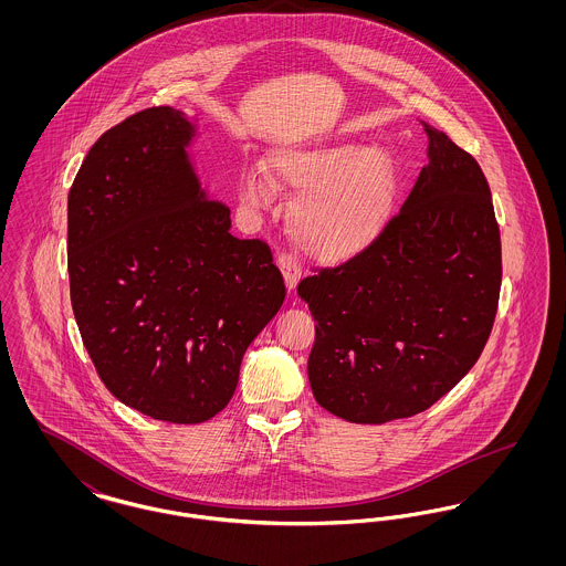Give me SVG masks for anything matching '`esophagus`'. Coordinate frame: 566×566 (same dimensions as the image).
Segmentation results:
<instances>
[{"instance_id":"34e87169","label":"esophagus","mask_w":566,"mask_h":566,"mask_svg":"<svg viewBox=\"0 0 566 566\" xmlns=\"http://www.w3.org/2000/svg\"><path fill=\"white\" fill-rule=\"evenodd\" d=\"M277 268L282 271V275H284V282H286V289L293 293L296 289V284H298V280H301V275H303V265H301V259L293 254V252H280L277 254Z\"/></svg>"}]
</instances>
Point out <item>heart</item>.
Returning <instances> with one entry per match:
<instances>
[{"instance_id": "heart-1", "label": "heart", "mask_w": 566, "mask_h": 566, "mask_svg": "<svg viewBox=\"0 0 566 566\" xmlns=\"http://www.w3.org/2000/svg\"><path fill=\"white\" fill-rule=\"evenodd\" d=\"M268 172L250 167L242 195L263 203L273 187L301 192L291 208V231L316 256L350 259L376 242L395 192V167L379 148L358 144H314L275 150Z\"/></svg>"}]
</instances>
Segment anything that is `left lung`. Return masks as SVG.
<instances>
[{
    "label": "left lung",
    "instance_id": "8db88e82",
    "mask_svg": "<svg viewBox=\"0 0 566 566\" xmlns=\"http://www.w3.org/2000/svg\"><path fill=\"white\" fill-rule=\"evenodd\" d=\"M429 165L376 242L314 268L296 293L316 318L307 376L326 411L381 424L448 395L499 310L501 233L480 163L431 125Z\"/></svg>",
    "mask_w": 566,
    "mask_h": 566
}]
</instances>
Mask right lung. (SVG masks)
Instances as JSON below:
<instances>
[{
  "mask_svg": "<svg viewBox=\"0 0 566 566\" xmlns=\"http://www.w3.org/2000/svg\"><path fill=\"white\" fill-rule=\"evenodd\" d=\"M169 106L102 135L67 197L70 295L109 392L144 416L199 424L231 401L243 352L284 303L270 243L231 235L201 197Z\"/></svg>",
  "mask_w": 566,
  "mask_h": 566,
  "instance_id": "right-lung-1",
  "label": "right lung"
}]
</instances>
